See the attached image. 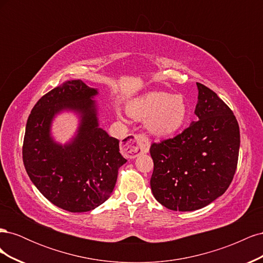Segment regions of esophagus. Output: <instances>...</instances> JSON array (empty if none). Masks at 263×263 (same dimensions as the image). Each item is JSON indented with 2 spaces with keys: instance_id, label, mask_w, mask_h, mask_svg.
Masks as SVG:
<instances>
[{
  "instance_id": "1",
  "label": "esophagus",
  "mask_w": 263,
  "mask_h": 263,
  "mask_svg": "<svg viewBox=\"0 0 263 263\" xmlns=\"http://www.w3.org/2000/svg\"><path fill=\"white\" fill-rule=\"evenodd\" d=\"M149 147L150 142L144 135H129L123 141L122 153L129 158H136L139 155L147 154Z\"/></svg>"
}]
</instances>
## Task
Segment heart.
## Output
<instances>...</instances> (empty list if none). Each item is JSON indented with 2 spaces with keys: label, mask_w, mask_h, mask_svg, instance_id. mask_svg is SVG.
I'll return each mask as SVG.
<instances>
[{
  "label": "heart",
  "mask_w": 263,
  "mask_h": 263,
  "mask_svg": "<svg viewBox=\"0 0 263 263\" xmlns=\"http://www.w3.org/2000/svg\"><path fill=\"white\" fill-rule=\"evenodd\" d=\"M127 112L136 121H146L151 136L164 139L183 128L190 110L183 95L153 91L133 100Z\"/></svg>",
  "instance_id": "b5f03b06"
}]
</instances>
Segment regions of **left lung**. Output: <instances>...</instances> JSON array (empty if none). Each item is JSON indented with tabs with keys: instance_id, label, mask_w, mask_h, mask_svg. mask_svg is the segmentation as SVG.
Wrapping results in <instances>:
<instances>
[{
	"instance_id": "8db88e82",
	"label": "left lung",
	"mask_w": 263,
	"mask_h": 263,
	"mask_svg": "<svg viewBox=\"0 0 263 263\" xmlns=\"http://www.w3.org/2000/svg\"><path fill=\"white\" fill-rule=\"evenodd\" d=\"M193 121L172 139L153 144L150 180L156 200L172 211L205 208L221 196L236 172L239 125L217 94L201 83Z\"/></svg>"
}]
</instances>
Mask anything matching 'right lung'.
Returning <instances> with one entry per match:
<instances>
[{"mask_svg":"<svg viewBox=\"0 0 263 263\" xmlns=\"http://www.w3.org/2000/svg\"><path fill=\"white\" fill-rule=\"evenodd\" d=\"M99 90L68 80L45 94L27 119L23 161L29 179L47 200L72 213L104 203L126 163L119 140L100 127ZM63 112L78 118L75 135L65 144L54 139L52 124Z\"/></svg>","mask_w":263,"mask_h":263,"instance_id":"obj_1","label":"right lung"}]
</instances>
